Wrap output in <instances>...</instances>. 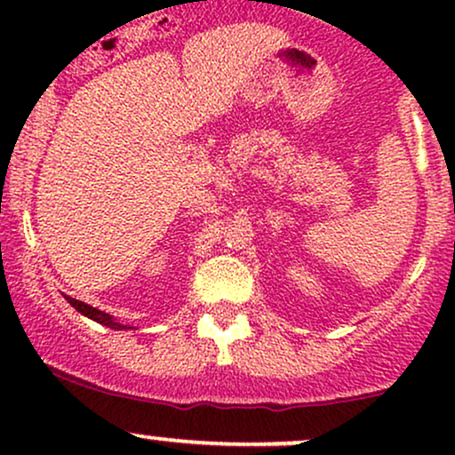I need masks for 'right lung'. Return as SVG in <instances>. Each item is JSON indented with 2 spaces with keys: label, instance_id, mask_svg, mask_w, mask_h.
<instances>
[{
  "label": "right lung",
  "instance_id": "obj_1",
  "mask_svg": "<svg viewBox=\"0 0 455 455\" xmlns=\"http://www.w3.org/2000/svg\"><path fill=\"white\" fill-rule=\"evenodd\" d=\"M66 299H68V304L75 307V310L81 312V315L93 318V321H96V323H102V325H107V327H111V329H130L126 325H122V323L115 321V318L111 315H107V312H100V310H98V307H92V306L83 304V301L72 299V297H66Z\"/></svg>",
  "mask_w": 455,
  "mask_h": 455
}]
</instances>
